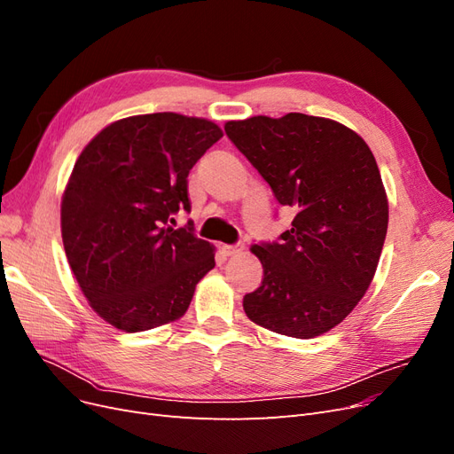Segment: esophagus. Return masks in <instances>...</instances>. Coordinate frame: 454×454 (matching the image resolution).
Listing matches in <instances>:
<instances>
[{"instance_id": "obj_1", "label": "esophagus", "mask_w": 454, "mask_h": 454, "mask_svg": "<svg viewBox=\"0 0 454 454\" xmlns=\"http://www.w3.org/2000/svg\"><path fill=\"white\" fill-rule=\"evenodd\" d=\"M222 250H223L225 255H239L244 250V244L240 242V244H235V246H223Z\"/></svg>"}]
</instances>
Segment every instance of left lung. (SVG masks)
<instances>
[{"label":"left lung","instance_id":"8db88e82","mask_svg":"<svg viewBox=\"0 0 454 454\" xmlns=\"http://www.w3.org/2000/svg\"><path fill=\"white\" fill-rule=\"evenodd\" d=\"M225 132L274 197L297 210L280 242L254 244L263 280L246 294L248 318L269 332L312 339L340 324L375 277L388 197L360 134L305 114L227 121Z\"/></svg>","mask_w":454,"mask_h":454}]
</instances>
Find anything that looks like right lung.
Here are the masks:
<instances>
[{"label":"right lung","instance_id":"obj_1","mask_svg":"<svg viewBox=\"0 0 454 454\" xmlns=\"http://www.w3.org/2000/svg\"><path fill=\"white\" fill-rule=\"evenodd\" d=\"M222 136L202 117L132 115L77 157L60 204L64 250L92 310L121 332L180 320L214 269V246L168 222L189 212V170Z\"/></svg>","mask_w":454,"mask_h":454}]
</instances>
